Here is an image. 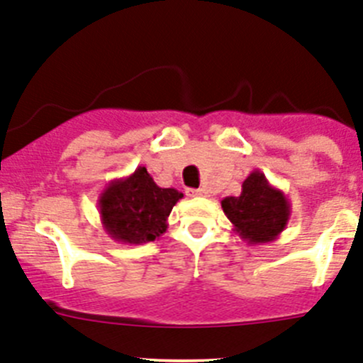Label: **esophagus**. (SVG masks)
<instances>
[{
  "label": "esophagus",
  "instance_id": "1",
  "mask_svg": "<svg viewBox=\"0 0 363 363\" xmlns=\"http://www.w3.org/2000/svg\"><path fill=\"white\" fill-rule=\"evenodd\" d=\"M187 196H191V198H203V196H207V192L203 189H187Z\"/></svg>",
  "mask_w": 363,
  "mask_h": 363
}]
</instances>
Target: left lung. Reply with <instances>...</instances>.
Listing matches in <instances>:
<instances>
[{"mask_svg": "<svg viewBox=\"0 0 363 363\" xmlns=\"http://www.w3.org/2000/svg\"><path fill=\"white\" fill-rule=\"evenodd\" d=\"M221 208L232 230L247 245H264L281 235L291 216V203L284 192L266 179L259 169L242 182L241 194L221 199Z\"/></svg>", "mask_w": 363, "mask_h": 363, "instance_id": "1", "label": "left lung"}]
</instances>
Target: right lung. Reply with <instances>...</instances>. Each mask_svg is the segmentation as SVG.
I'll use <instances>...</instances> for the list:
<instances>
[{
    "label": "right lung",
    "instance_id": "right-lung-1",
    "mask_svg": "<svg viewBox=\"0 0 363 363\" xmlns=\"http://www.w3.org/2000/svg\"><path fill=\"white\" fill-rule=\"evenodd\" d=\"M184 198L176 189L155 184L145 167L111 179L99 196V212L106 234L122 245H144L167 230L172 207Z\"/></svg>",
    "mask_w": 363,
    "mask_h": 363
}]
</instances>
